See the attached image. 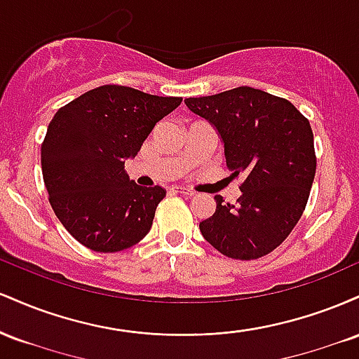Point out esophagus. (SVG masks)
Masks as SVG:
<instances>
[{
  "mask_svg": "<svg viewBox=\"0 0 359 359\" xmlns=\"http://www.w3.org/2000/svg\"><path fill=\"white\" fill-rule=\"evenodd\" d=\"M172 192L175 194H182V196H194V191L192 189H187V187H179V185H175V187H172Z\"/></svg>",
  "mask_w": 359,
  "mask_h": 359,
  "instance_id": "1",
  "label": "esophagus"
}]
</instances>
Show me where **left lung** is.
Returning <instances> with one entry per match:
<instances>
[{
  "mask_svg": "<svg viewBox=\"0 0 359 359\" xmlns=\"http://www.w3.org/2000/svg\"><path fill=\"white\" fill-rule=\"evenodd\" d=\"M184 102L216 128L231 177H243L236 203L214 197L216 211L199 224L204 240L234 259L265 257L292 233L311 194L317 160L309 119L248 86Z\"/></svg>",
  "mask_w": 359,
  "mask_h": 359,
  "instance_id": "8db88e82",
  "label": "left lung"
}]
</instances>
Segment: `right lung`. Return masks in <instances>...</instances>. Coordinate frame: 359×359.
I'll return each instance as SVG.
<instances>
[{"mask_svg": "<svg viewBox=\"0 0 359 359\" xmlns=\"http://www.w3.org/2000/svg\"><path fill=\"white\" fill-rule=\"evenodd\" d=\"M180 102L182 97L106 84L52 118L42 143L43 182L55 216L86 248L116 253L150 231L165 189L135 184L125 160Z\"/></svg>", "mask_w": 359, "mask_h": 359, "instance_id": "add662e5", "label": "right lung"}]
</instances>
